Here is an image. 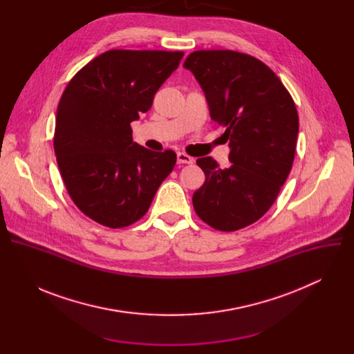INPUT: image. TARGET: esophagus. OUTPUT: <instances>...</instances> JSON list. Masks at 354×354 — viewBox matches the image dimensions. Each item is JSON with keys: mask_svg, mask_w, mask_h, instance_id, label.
Returning a JSON list of instances; mask_svg holds the SVG:
<instances>
[{"mask_svg": "<svg viewBox=\"0 0 354 354\" xmlns=\"http://www.w3.org/2000/svg\"><path fill=\"white\" fill-rule=\"evenodd\" d=\"M176 158H178V164H192L193 162V158L185 153H178Z\"/></svg>", "mask_w": 354, "mask_h": 354, "instance_id": "34e87169", "label": "esophagus"}]
</instances>
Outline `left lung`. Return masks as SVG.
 <instances>
[{"label":"left lung","mask_w":354,"mask_h":354,"mask_svg":"<svg viewBox=\"0 0 354 354\" xmlns=\"http://www.w3.org/2000/svg\"><path fill=\"white\" fill-rule=\"evenodd\" d=\"M183 67L206 93L210 116L224 127L230 162L198 158L206 180L192 197L196 214L218 231H236L272 207L295 156L298 113L280 78L261 60L234 50H197Z\"/></svg>","instance_id":"1"}]
</instances>
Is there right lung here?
<instances>
[{
	"label": "right lung",
	"mask_w": 354,
	"mask_h": 354,
	"mask_svg": "<svg viewBox=\"0 0 354 354\" xmlns=\"http://www.w3.org/2000/svg\"><path fill=\"white\" fill-rule=\"evenodd\" d=\"M183 52L108 50L66 86L56 115L55 153L74 205L109 228L138 221L176 154L133 142L130 123L145 113L156 92L178 68Z\"/></svg>",
	"instance_id": "right-lung-1"
}]
</instances>
